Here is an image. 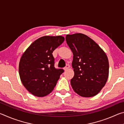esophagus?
Instances as JSON below:
<instances>
[{
    "label": "esophagus",
    "instance_id": "obj_1",
    "mask_svg": "<svg viewBox=\"0 0 124 124\" xmlns=\"http://www.w3.org/2000/svg\"><path fill=\"white\" fill-rule=\"evenodd\" d=\"M70 66L69 64H67V66L64 67V70L66 71V70H68L69 68H70Z\"/></svg>",
    "mask_w": 124,
    "mask_h": 124
}]
</instances>
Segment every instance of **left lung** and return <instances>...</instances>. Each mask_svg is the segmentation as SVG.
Here are the masks:
<instances>
[{
    "instance_id": "obj_1",
    "label": "left lung",
    "mask_w": 124,
    "mask_h": 124,
    "mask_svg": "<svg viewBox=\"0 0 124 124\" xmlns=\"http://www.w3.org/2000/svg\"><path fill=\"white\" fill-rule=\"evenodd\" d=\"M67 44L73 54L74 77L70 80L75 92L84 97L99 93L109 75L107 56L96 42L81 33L67 34Z\"/></svg>"
}]
</instances>
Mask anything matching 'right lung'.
Returning a JSON list of instances; mask_svg holds the SVG:
<instances>
[{
    "label": "right lung",
    "mask_w": 124,
    "mask_h": 124,
    "mask_svg": "<svg viewBox=\"0 0 124 124\" xmlns=\"http://www.w3.org/2000/svg\"><path fill=\"white\" fill-rule=\"evenodd\" d=\"M64 40L62 36H44L32 43L23 54L19 63V75L25 88L37 97L52 91L64 72L56 69L52 53Z\"/></svg>",
    "instance_id": "1"
}]
</instances>
